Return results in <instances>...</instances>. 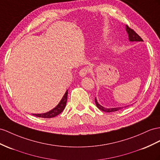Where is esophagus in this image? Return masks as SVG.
Returning <instances> with one entry per match:
<instances>
[{"mask_svg": "<svg viewBox=\"0 0 160 160\" xmlns=\"http://www.w3.org/2000/svg\"><path fill=\"white\" fill-rule=\"evenodd\" d=\"M88 73V69L87 68H82L81 69L80 72H79V74L82 77H84L85 76H87Z\"/></svg>", "mask_w": 160, "mask_h": 160, "instance_id": "obj_1", "label": "esophagus"}]
</instances>
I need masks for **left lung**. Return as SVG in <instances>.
I'll list each match as a JSON object with an SVG mask.
<instances>
[{
    "mask_svg": "<svg viewBox=\"0 0 160 160\" xmlns=\"http://www.w3.org/2000/svg\"><path fill=\"white\" fill-rule=\"evenodd\" d=\"M126 32L128 34V37H129V40L130 41H137V42H140V41H143V40L141 38V36H139L137 33H136L132 28H130L129 26H126ZM95 101L97 107L99 108V109H101V111H103L105 112H116L118 111L121 109V108H110V109H108V108H105L103 107H102L101 105H99L98 103V102L96 99V98L95 99Z\"/></svg>",
    "mask_w": 160,
    "mask_h": 160,
    "instance_id": "left-lung-1",
    "label": "left lung"
}]
</instances>
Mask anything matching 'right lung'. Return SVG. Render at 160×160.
<instances>
[{"instance_id": "obj_1", "label": "right lung", "mask_w": 160, "mask_h": 160, "mask_svg": "<svg viewBox=\"0 0 160 160\" xmlns=\"http://www.w3.org/2000/svg\"><path fill=\"white\" fill-rule=\"evenodd\" d=\"M67 99H68V91L65 93L64 96L63 97L62 99L60 101V103L57 105L56 108H55L51 111L42 113V114H32V115L36 116L39 118H54L57 116H58L61 112L63 111V109L65 108V105H66L67 103Z\"/></svg>"}]
</instances>
